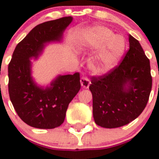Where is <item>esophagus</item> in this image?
Masks as SVG:
<instances>
[{
    "instance_id": "obj_1",
    "label": "esophagus",
    "mask_w": 159,
    "mask_h": 159,
    "mask_svg": "<svg viewBox=\"0 0 159 159\" xmlns=\"http://www.w3.org/2000/svg\"><path fill=\"white\" fill-rule=\"evenodd\" d=\"M81 85L82 88L88 89L90 85V80L87 77L84 76L81 78Z\"/></svg>"
}]
</instances>
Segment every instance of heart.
<instances>
[{
    "instance_id": "heart-1",
    "label": "heart",
    "mask_w": 159,
    "mask_h": 159,
    "mask_svg": "<svg viewBox=\"0 0 159 159\" xmlns=\"http://www.w3.org/2000/svg\"><path fill=\"white\" fill-rule=\"evenodd\" d=\"M89 44L93 48H101L97 56L90 62V68L95 74H104L118 63L126 49V39L123 35L103 27L90 31L87 35Z\"/></svg>"
}]
</instances>
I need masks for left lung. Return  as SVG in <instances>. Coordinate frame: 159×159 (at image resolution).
I'll list each match as a JSON object with an SVG mask.
<instances>
[{"instance_id":"8db88e82","label":"left lung","mask_w":159,"mask_h":159,"mask_svg":"<svg viewBox=\"0 0 159 159\" xmlns=\"http://www.w3.org/2000/svg\"><path fill=\"white\" fill-rule=\"evenodd\" d=\"M93 114L98 126L120 128L142 113L152 88L150 60L139 42L129 35V50L122 62L101 76H93Z\"/></svg>"}]
</instances>
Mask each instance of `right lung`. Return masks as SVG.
<instances>
[{
    "mask_svg": "<svg viewBox=\"0 0 159 159\" xmlns=\"http://www.w3.org/2000/svg\"><path fill=\"white\" fill-rule=\"evenodd\" d=\"M66 16L38 24L17 44L8 64V93L20 118L28 125L53 129L64 122L68 105L81 89L80 74L58 76L46 89L34 82L30 58H37L47 43L60 41L72 22Z\"/></svg>",
    "mask_w": 159,
    "mask_h": 159,
    "instance_id": "add662e5",
    "label": "right lung"
}]
</instances>
